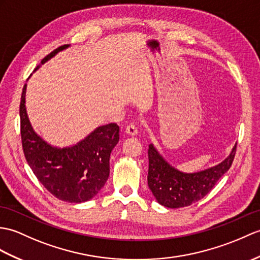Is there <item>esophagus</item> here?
Returning <instances> with one entry per match:
<instances>
[{"instance_id":"1","label":"esophagus","mask_w":260,"mask_h":260,"mask_svg":"<svg viewBox=\"0 0 260 260\" xmlns=\"http://www.w3.org/2000/svg\"><path fill=\"white\" fill-rule=\"evenodd\" d=\"M125 133L129 136H136L138 134V131H137V127L134 124H131V125L127 126V127H126Z\"/></svg>"}]
</instances>
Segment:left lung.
I'll list each match as a JSON object with an SVG mask.
<instances>
[{"instance_id":"obj_1","label":"left lung","mask_w":260,"mask_h":260,"mask_svg":"<svg viewBox=\"0 0 260 260\" xmlns=\"http://www.w3.org/2000/svg\"><path fill=\"white\" fill-rule=\"evenodd\" d=\"M236 145L218 165L204 171L185 173L168 162L154 144H149L147 182L156 201L168 208H180L204 198L231 168Z\"/></svg>"}]
</instances>
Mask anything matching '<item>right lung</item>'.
I'll return each mask as SVG.
<instances>
[{"label": "right lung", "instance_id": "1", "mask_svg": "<svg viewBox=\"0 0 260 260\" xmlns=\"http://www.w3.org/2000/svg\"><path fill=\"white\" fill-rule=\"evenodd\" d=\"M69 46H59L48 54L34 72ZM26 87L25 84L22 90L20 118L22 146L28 166L56 198L75 204L90 201L110 176V157L119 141V126L115 123L99 126L74 145L54 146L42 138L29 122L25 106Z\"/></svg>", "mask_w": 260, "mask_h": 260}]
</instances>
